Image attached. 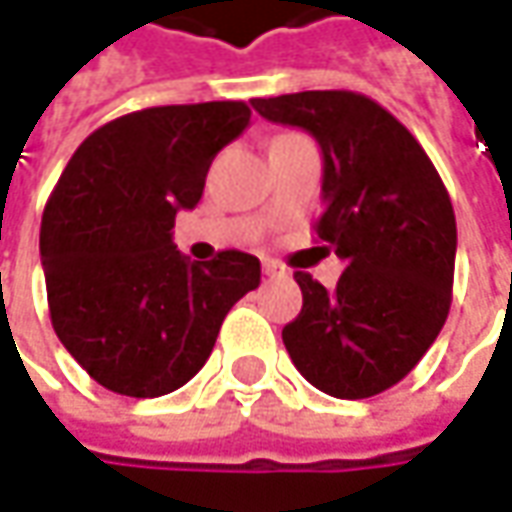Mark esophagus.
<instances>
[{"instance_id": "obj_1", "label": "esophagus", "mask_w": 512, "mask_h": 512, "mask_svg": "<svg viewBox=\"0 0 512 512\" xmlns=\"http://www.w3.org/2000/svg\"><path fill=\"white\" fill-rule=\"evenodd\" d=\"M260 266H263V274H269V277H283L285 274L283 266H280L277 260H271V257H263V263H260Z\"/></svg>"}]
</instances>
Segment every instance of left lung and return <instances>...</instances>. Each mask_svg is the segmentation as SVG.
<instances>
[{
	"instance_id": "8db88e82",
	"label": "left lung",
	"mask_w": 512,
	"mask_h": 512,
	"mask_svg": "<svg viewBox=\"0 0 512 512\" xmlns=\"http://www.w3.org/2000/svg\"><path fill=\"white\" fill-rule=\"evenodd\" d=\"M252 106L319 142L325 210L314 232L347 266L336 291L294 274L302 311L283 328L285 350L316 389L373 398L412 373L446 325L457 257L446 184L373 97L325 89L255 97Z\"/></svg>"
}]
</instances>
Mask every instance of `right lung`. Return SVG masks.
I'll return each mask as SVG.
<instances>
[{
    "label": "right lung",
    "instance_id": "right-lung-1",
    "mask_svg": "<svg viewBox=\"0 0 512 512\" xmlns=\"http://www.w3.org/2000/svg\"><path fill=\"white\" fill-rule=\"evenodd\" d=\"M243 100L154 106L83 139L47 198L41 266L52 328L100 387L159 398L210 358L260 260L224 249L190 263L170 241L215 154L249 125Z\"/></svg>",
    "mask_w": 512,
    "mask_h": 512
}]
</instances>
